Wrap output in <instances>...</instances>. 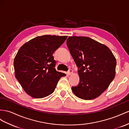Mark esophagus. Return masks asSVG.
Wrapping results in <instances>:
<instances>
[{
	"label": "esophagus",
	"instance_id": "1",
	"mask_svg": "<svg viewBox=\"0 0 129 129\" xmlns=\"http://www.w3.org/2000/svg\"><path fill=\"white\" fill-rule=\"evenodd\" d=\"M68 74L69 75H72V74H73V70H72V69H69V70H68Z\"/></svg>",
	"mask_w": 129,
	"mask_h": 129
}]
</instances>
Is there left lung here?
I'll return each instance as SVG.
<instances>
[{"mask_svg": "<svg viewBox=\"0 0 129 129\" xmlns=\"http://www.w3.org/2000/svg\"><path fill=\"white\" fill-rule=\"evenodd\" d=\"M67 44L80 76L78 84L72 87L73 93L83 100L99 96L114 78V55L106 46L85 36H70Z\"/></svg>", "mask_w": 129, "mask_h": 129, "instance_id": "1", "label": "left lung"}]
</instances>
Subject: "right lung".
Listing matches in <instances>:
<instances>
[{"label": "right lung", "instance_id": "obj_1", "mask_svg": "<svg viewBox=\"0 0 129 129\" xmlns=\"http://www.w3.org/2000/svg\"><path fill=\"white\" fill-rule=\"evenodd\" d=\"M67 37L37 36L19 48L14 62L15 76L31 97L42 98L51 94L59 79L66 75L55 70L56 61L53 54Z\"/></svg>", "mask_w": 129, "mask_h": 129}]
</instances>
